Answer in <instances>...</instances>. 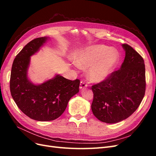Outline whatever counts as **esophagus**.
Returning <instances> with one entry per match:
<instances>
[{
	"label": "esophagus",
	"instance_id": "esophagus-1",
	"mask_svg": "<svg viewBox=\"0 0 156 156\" xmlns=\"http://www.w3.org/2000/svg\"><path fill=\"white\" fill-rule=\"evenodd\" d=\"M87 87V84L84 81H81V83H80V87H79L80 89H83L84 88H86Z\"/></svg>",
	"mask_w": 156,
	"mask_h": 156
}]
</instances>
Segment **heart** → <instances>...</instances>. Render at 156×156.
Listing matches in <instances>:
<instances>
[{
  "label": "heart",
  "mask_w": 156,
  "mask_h": 156,
  "mask_svg": "<svg viewBox=\"0 0 156 156\" xmlns=\"http://www.w3.org/2000/svg\"><path fill=\"white\" fill-rule=\"evenodd\" d=\"M119 60V54L114 49L103 45L88 47L79 52L76 63L79 67L90 68L87 76L91 81L100 83L106 80L112 72Z\"/></svg>",
  "instance_id": "heart-1"
}]
</instances>
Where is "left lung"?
<instances>
[{"label": "left lung", "instance_id": "left-lung-1", "mask_svg": "<svg viewBox=\"0 0 156 156\" xmlns=\"http://www.w3.org/2000/svg\"><path fill=\"white\" fill-rule=\"evenodd\" d=\"M126 56L120 68L106 80L94 84L91 105L94 115L103 122L115 124L136 110L146 90L144 60L127 44H122Z\"/></svg>", "mask_w": 156, "mask_h": 156}]
</instances>
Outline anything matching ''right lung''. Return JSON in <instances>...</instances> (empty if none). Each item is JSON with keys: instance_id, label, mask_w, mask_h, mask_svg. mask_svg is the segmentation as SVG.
<instances>
[{"instance_id": "1", "label": "right lung", "mask_w": 156, "mask_h": 156, "mask_svg": "<svg viewBox=\"0 0 156 156\" xmlns=\"http://www.w3.org/2000/svg\"><path fill=\"white\" fill-rule=\"evenodd\" d=\"M37 37L28 43L14 59L10 87L12 96L20 109L37 121L54 120L62 115L71 98L79 92L80 81L67 79L60 75L40 84L28 78L30 56L48 40Z\"/></svg>"}]
</instances>
